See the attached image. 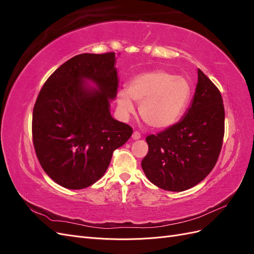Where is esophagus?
Here are the masks:
<instances>
[{
    "instance_id": "1",
    "label": "esophagus",
    "mask_w": 254,
    "mask_h": 254,
    "mask_svg": "<svg viewBox=\"0 0 254 254\" xmlns=\"http://www.w3.org/2000/svg\"><path fill=\"white\" fill-rule=\"evenodd\" d=\"M141 137V134L137 132V131H134L133 133H132V135H131V139L132 140H139Z\"/></svg>"
}]
</instances>
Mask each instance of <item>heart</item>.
<instances>
[{"instance_id": "obj_1", "label": "heart", "mask_w": 254, "mask_h": 254, "mask_svg": "<svg viewBox=\"0 0 254 254\" xmlns=\"http://www.w3.org/2000/svg\"><path fill=\"white\" fill-rule=\"evenodd\" d=\"M190 95L191 84L186 77L156 70L136 75L130 80L127 92H118L117 104L124 117L134 113L132 100L140 104V115L145 124L163 130L180 119Z\"/></svg>"}]
</instances>
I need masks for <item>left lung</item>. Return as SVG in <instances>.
<instances>
[{
  "label": "left lung",
  "mask_w": 254,
  "mask_h": 254,
  "mask_svg": "<svg viewBox=\"0 0 254 254\" xmlns=\"http://www.w3.org/2000/svg\"><path fill=\"white\" fill-rule=\"evenodd\" d=\"M225 133V109L216 86L198 68L189 109L177 124L146 137L142 168L160 189L182 191L201 182L217 162Z\"/></svg>",
  "instance_id": "8db88e82"
}]
</instances>
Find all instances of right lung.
I'll return each instance as SVG.
<instances>
[{"instance_id": "add662e5", "label": "right lung", "mask_w": 254, "mask_h": 254, "mask_svg": "<svg viewBox=\"0 0 254 254\" xmlns=\"http://www.w3.org/2000/svg\"><path fill=\"white\" fill-rule=\"evenodd\" d=\"M118 87L114 53L80 54L44 83L33 111V141L43 171L59 186H92L131 136L132 128L110 112Z\"/></svg>"}]
</instances>
